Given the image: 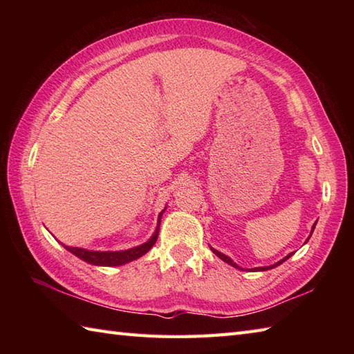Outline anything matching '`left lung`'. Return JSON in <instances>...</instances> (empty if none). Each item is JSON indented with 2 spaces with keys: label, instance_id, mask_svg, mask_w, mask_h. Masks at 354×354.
I'll return each mask as SVG.
<instances>
[{
  "label": "left lung",
  "instance_id": "8db88e82",
  "mask_svg": "<svg viewBox=\"0 0 354 354\" xmlns=\"http://www.w3.org/2000/svg\"><path fill=\"white\" fill-rule=\"evenodd\" d=\"M315 225H317V223H315ZM315 225H313V227H312V232H313V230H315ZM312 236V234H310ZM212 251L217 255V257H219L221 260H223L225 263H228V265H231V266H234V268H237V269H240V270H243V268H240V266H237L236 265V263L234 261H232L230 257H228V255H225V254H222V252H219V251H217V250H214V248H212ZM293 254V252H292ZM292 254H289V255H286V257L284 259H281L280 261H277L275 263V265H270V266H263V268H255L254 270H268V269H272V268H275V266H278V265H281V263L283 261H286V260H288L289 257H290V255Z\"/></svg>",
  "mask_w": 354,
  "mask_h": 354
}]
</instances>
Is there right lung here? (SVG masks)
Listing matches in <instances>:
<instances>
[{"instance_id":"add662e5","label":"right lung","mask_w":354,"mask_h":354,"mask_svg":"<svg viewBox=\"0 0 354 354\" xmlns=\"http://www.w3.org/2000/svg\"><path fill=\"white\" fill-rule=\"evenodd\" d=\"M162 213H164V209L160 213V217H158V225H156L153 236L150 237L146 243L131 248V250H126V251H88V250H84V248L66 246V245H62V246L66 251H70L71 254L76 255V257H79L80 260L89 263V265L122 266V265H124V263H129L132 260L140 259L141 255H145L150 250V248L155 245L156 239H158V232H160V222H161Z\"/></svg>"}]
</instances>
